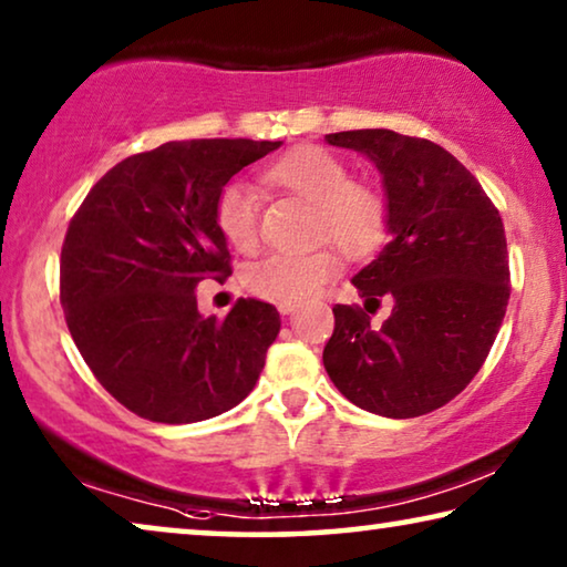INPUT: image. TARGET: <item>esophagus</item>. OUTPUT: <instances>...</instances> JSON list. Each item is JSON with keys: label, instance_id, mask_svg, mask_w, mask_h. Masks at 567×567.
<instances>
[{"label": "esophagus", "instance_id": "1", "mask_svg": "<svg viewBox=\"0 0 567 567\" xmlns=\"http://www.w3.org/2000/svg\"><path fill=\"white\" fill-rule=\"evenodd\" d=\"M277 310H280L282 316H292V312L298 310V302H277Z\"/></svg>", "mask_w": 567, "mask_h": 567}]
</instances>
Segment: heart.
<instances>
[{
    "label": "heart",
    "mask_w": 567,
    "mask_h": 567,
    "mask_svg": "<svg viewBox=\"0 0 567 567\" xmlns=\"http://www.w3.org/2000/svg\"><path fill=\"white\" fill-rule=\"evenodd\" d=\"M265 181L275 188L316 203L318 234L353 259L382 244L386 208L382 196L364 183H353L341 157L323 147H295L267 165ZM214 221L236 251H251L259 239V200L255 188L234 181L216 198ZM338 275V259L328 249L310 255H269L241 272L251 295L275 302H302Z\"/></svg>",
    "instance_id": "b5f03b06"
}]
</instances>
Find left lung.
Wrapping results in <instances>:
<instances>
[{
	"label": "left lung",
	"mask_w": 567,
	"mask_h": 567,
	"mask_svg": "<svg viewBox=\"0 0 567 567\" xmlns=\"http://www.w3.org/2000/svg\"><path fill=\"white\" fill-rule=\"evenodd\" d=\"M382 175L390 241L353 275L364 308L336 306L323 367L346 400L382 417L427 415L478 374L509 302L499 210L451 152L392 130L326 134ZM382 297L391 318L371 327Z\"/></svg>",
	"instance_id": "1"
}]
</instances>
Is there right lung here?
Wrapping results in <instances>:
<instances>
[{"mask_svg": "<svg viewBox=\"0 0 567 567\" xmlns=\"http://www.w3.org/2000/svg\"><path fill=\"white\" fill-rule=\"evenodd\" d=\"M282 142H165L114 165L89 190L61 251V306L83 361L134 415L185 425L255 390L280 333L269 302L239 298L203 318L198 282L224 280L214 221L231 177Z\"/></svg>", "mask_w": 567, "mask_h": 567, "instance_id": "add662e5", "label": "right lung"}]
</instances>
